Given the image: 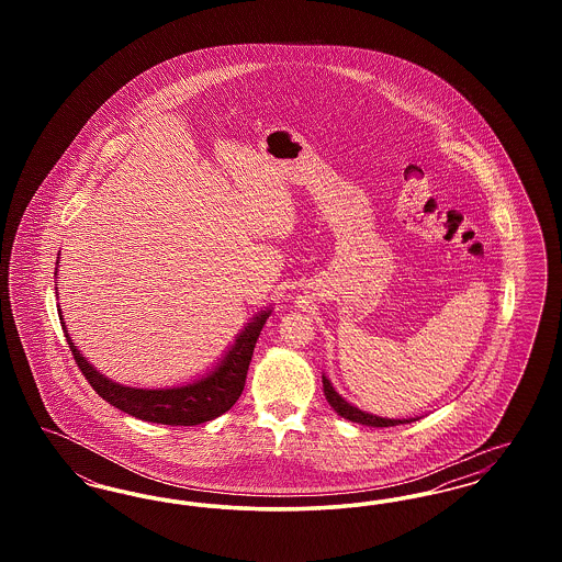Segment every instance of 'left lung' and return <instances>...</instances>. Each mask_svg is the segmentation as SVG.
<instances>
[{"label": "left lung", "instance_id": "obj_1", "mask_svg": "<svg viewBox=\"0 0 562 562\" xmlns=\"http://www.w3.org/2000/svg\"><path fill=\"white\" fill-rule=\"evenodd\" d=\"M322 387H324V396H326L328 404H330V406H333L341 417H346V419L353 422V424L373 426V428H390V426H401V424L417 422V419H385V417H376V415L364 413V411H360V408L351 406L348 401H344V398L335 392L333 383H330L324 374H322Z\"/></svg>", "mask_w": 562, "mask_h": 562}]
</instances>
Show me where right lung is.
I'll use <instances>...</instances> for the list:
<instances>
[{
  "mask_svg": "<svg viewBox=\"0 0 562 562\" xmlns=\"http://www.w3.org/2000/svg\"><path fill=\"white\" fill-rule=\"evenodd\" d=\"M269 314L271 310H266L259 316H255L252 322H248V326L236 337V344L225 353V358L218 362L213 373L188 385L166 390H140L109 381L108 376H103L92 364H88V360L71 344L65 322L60 324L81 374L88 379L92 390L103 401L143 422L161 426H200L229 411L240 398L252 349Z\"/></svg>",
  "mask_w": 562,
  "mask_h": 562,
  "instance_id": "1",
  "label": "right lung"
}]
</instances>
